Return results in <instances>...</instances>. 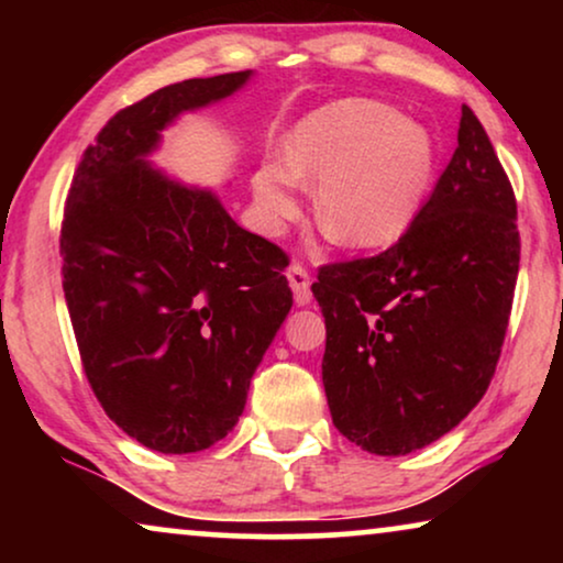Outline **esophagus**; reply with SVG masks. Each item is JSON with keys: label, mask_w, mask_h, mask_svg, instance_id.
I'll return each mask as SVG.
<instances>
[{"label": "esophagus", "mask_w": 563, "mask_h": 563, "mask_svg": "<svg viewBox=\"0 0 563 563\" xmlns=\"http://www.w3.org/2000/svg\"><path fill=\"white\" fill-rule=\"evenodd\" d=\"M287 279H289V287L295 291V302L299 307L310 305L312 302V291H310V274L305 272L299 264H291L287 268Z\"/></svg>", "instance_id": "1"}]
</instances>
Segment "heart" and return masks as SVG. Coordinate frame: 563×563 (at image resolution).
Here are the masks:
<instances>
[{
	"mask_svg": "<svg viewBox=\"0 0 563 563\" xmlns=\"http://www.w3.org/2000/svg\"><path fill=\"white\" fill-rule=\"evenodd\" d=\"M433 141L418 122L372 99H341L299 122L287 164L266 161L253 176L261 228L282 233L314 184V214L351 249L395 243L418 214L433 179Z\"/></svg>",
	"mask_w": 563,
	"mask_h": 563,
	"instance_id": "b5f03b06",
	"label": "heart"
}]
</instances>
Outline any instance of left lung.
<instances>
[{
  "mask_svg": "<svg viewBox=\"0 0 563 563\" xmlns=\"http://www.w3.org/2000/svg\"><path fill=\"white\" fill-rule=\"evenodd\" d=\"M518 205L464 104L459 148L405 235L374 258L322 266V384L333 426L407 456L479 405L503 351L520 266Z\"/></svg>",
  "mask_w": 563,
  "mask_h": 563,
  "instance_id": "left-lung-1",
  "label": "left lung"
}]
</instances>
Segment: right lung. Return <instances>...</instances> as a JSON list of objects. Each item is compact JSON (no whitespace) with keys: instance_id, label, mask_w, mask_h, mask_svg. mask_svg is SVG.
Here are the masks:
<instances>
[{"instance_id":"right-lung-1","label":"right lung","mask_w":563,"mask_h":563,"mask_svg":"<svg viewBox=\"0 0 563 563\" xmlns=\"http://www.w3.org/2000/svg\"><path fill=\"white\" fill-rule=\"evenodd\" d=\"M251 76L187 79L120 110L68 191L60 256L84 372L122 433L158 453L205 451L235 428L291 310L287 256L212 189L151 164L166 128Z\"/></svg>"}]
</instances>
